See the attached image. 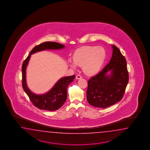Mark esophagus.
<instances>
[{
	"instance_id": "esophagus-1",
	"label": "esophagus",
	"mask_w": 150,
	"mask_h": 150,
	"mask_svg": "<svg viewBox=\"0 0 150 150\" xmlns=\"http://www.w3.org/2000/svg\"><path fill=\"white\" fill-rule=\"evenodd\" d=\"M82 78H83L82 76L79 75V74L76 75V79H81Z\"/></svg>"
}]
</instances>
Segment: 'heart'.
<instances>
[{
  "mask_svg": "<svg viewBox=\"0 0 150 150\" xmlns=\"http://www.w3.org/2000/svg\"><path fill=\"white\" fill-rule=\"evenodd\" d=\"M106 57L105 49L102 47L85 46L78 48L74 52V62L69 60L70 67L76 69V66L82 67L85 74L93 76L101 70Z\"/></svg>",
  "mask_w": 150,
  "mask_h": 150,
  "instance_id": "1",
  "label": "heart"
}]
</instances>
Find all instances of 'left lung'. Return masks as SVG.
Here are the masks:
<instances>
[{"label": "left lung", "mask_w": 150, "mask_h": 150, "mask_svg": "<svg viewBox=\"0 0 150 150\" xmlns=\"http://www.w3.org/2000/svg\"><path fill=\"white\" fill-rule=\"evenodd\" d=\"M112 47L110 62L88 81L87 100L96 107L105 108L120 101L129 81L125 58L118 48L114 45Z\"/></svg>", "instance_id": "left-lung-1"}]
</instances>
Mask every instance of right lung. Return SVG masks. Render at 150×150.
Instances as JSON below:
<instances>
[{
    "label": "right lung",
    "instance_id": "right-lung-1",
    "mask_svg": "<svg viewBox=\"0 0 150 150\" xmlns=\"http://www.w3.org/2000/svg\"><path fill=\"white\" fill-rule=\"evenodd\" d=\"M65 48L64 45L55 42H45L33 49L28 56L23 62L22 67L23 87L25 93L34 105L40 109L54 111L63 105L67 98V88L72 83L76 76H64L58 80L51 89L42 94H36L29 89L26 81V69L31 55L39 51L47 50H61Z\"/></svg>",
    "mask_w": 150,
    "mask_h": 150
}]
</instances>
